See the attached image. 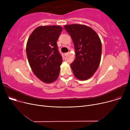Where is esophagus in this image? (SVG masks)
Instances as JSON below:
<instances>
[{"label": "esophagus", "mask_w": 130, "mask_h": 130, "mask_svg": "<svg viewBox=\"0 0 130 130\" xmlns=\"http://www.w3.org/2000/svg\"><path fill=\"white\" fill-rule=\"evenodd\" d=\"M68 54H69V53H65L64 54V55L66 56H67V55Z\"/></svg>", "instance_id": "esophagus-1"}]
</instances>
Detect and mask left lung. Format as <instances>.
<instances>
[{"mask_svg": "<svg viewBox=\"0 0 130 130\" xmlns=\"http://www.w3.org/2000/svg\"><path fill=\"white\" fill-rule=\"evenodd\" d=\"M73 42L75 59L71 64L75 77L79 80L91 77L99 66L102 43L97 33L91 27L80 24L64 26Z\"/></svg>", "mask_w": 130, "mask_h": 130, "instance_id": "obj_1", "label": "left lung"}]
</instances>
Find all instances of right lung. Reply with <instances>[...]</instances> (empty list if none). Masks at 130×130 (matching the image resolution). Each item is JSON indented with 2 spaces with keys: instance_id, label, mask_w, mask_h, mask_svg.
<instances>
[{
  "instance_id": "1",
  "label": "right lung",
  "mask_w": 130,
  "mask_h": 130,
  "mask_svg": "<svg viewBox=\"0 0 130 130\" xmlns=\"http://www.w3.org/2000/svg\"><path fill=\"white\" fill-rule=\"evenodd\" d=\"M59 26H39L30 35L26 45V54L34 74L43 82L56 80L62 63L57 40L62 31Z\"/></svg>"
}]
</instances>
